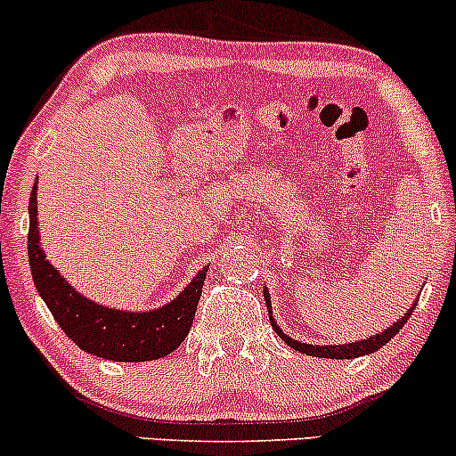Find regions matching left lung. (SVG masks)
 <instances>
[{"instance_id": "left-lung-1", "label": "left lung", "mask_w": 456, "mask_h": 456, "mask_svg": "<svg viewBox=\"0 0 456 456\" xmlns=\"http://www.w3.org/2000/svg\"><path fill=\"white\" fill-rule=\"evenodd\" d=\"M264 298H266V307H268V316H270V324H273V329L277 331L279 338L283 339L285 344H288L289 348L298 350V353L303 354H309V357H324V359H354V357H363V354H370V353H377L379 348H383L385 344L389 342V339L396 335L400 329L404 327V322H407L409 318H411L413 314V307L418 303L411 305V309H407V314L404 316H400V320L392 324V327H387L385 331H379L377 335H368V338L359 339V342H350V344H338V346H318V344H305V342H298V339H292L289 335H285L281 331V327H279L277 322H274L273 318V312H270V297H268V289L264 288Z\"/></svg>"}]
</instances>
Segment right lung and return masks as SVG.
Listing matches in <instances>:
<instances>
[{"instance_id": "right-lung-1", "label": "right lung", "mask_w": 456, "mask_h": 456, "mask_svg": "<svg viewBox=\"0 0 456 456\" xmlns=\"http://www.w3.org/2000/svg\"><path fill=\"white\" fill-rule=\"evenodd\" d=\"M28 257L34 285L52 316L84 353L110 362H153L167 357L186 339L208 268L199 270L177 298L149 312L106 307L79 294L45 255L38 236L37 186L29 194Z\"/></svg>"}]
</instances>
